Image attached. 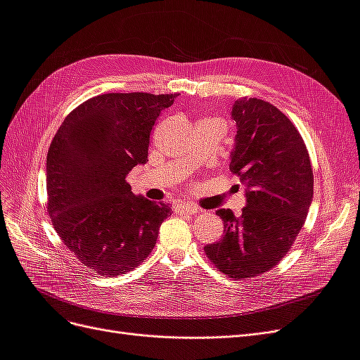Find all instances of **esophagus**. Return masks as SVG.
Wrapping results in <instances>:
<instances>
[{
  "label": "esophagus",
  "mask_w": 360,
  "mask_h": 360,
  "mask_svg": "<svg viewBox=\"0 0 360 360\" xmlns=\"http://www.w3.org/2000/svg\"><path fill=\"white\" fill-rule=\"evenodd\" d=\"M177 212L179 213H186V214H195L200 212V207L197 204L193 202H183V204H179L177 205Z\"/></svg>",
  "instance_id": "34e87169"
}]
</instances>
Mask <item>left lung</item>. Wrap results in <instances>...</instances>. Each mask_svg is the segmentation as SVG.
<instances>
[{"label": "left lung", "mask_w": 360, "mask_h": 360, "mask_svg": "<svg viewBox=\"0 0 360 360\" xmlns=\"http://www.w3.org/2000/svg\"><path fill=\"white\" fill-rule=\"evenodd\" d=\"M231 117L237 135L230 169L240 177L246 207L238 217L230 209L216 212L224 236L204 250L224 275L245 279L287 255L308 216L314 176L299 130L276 106L242 97Z\"/></svg>", "instance_id": "1"}]
</instances>
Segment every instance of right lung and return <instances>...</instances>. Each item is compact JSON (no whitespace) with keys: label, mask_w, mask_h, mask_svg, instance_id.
Returning <instances> with one entry per match:
<instances>
[{"label":"right lung","mask_w":360,"mask_h":360,"mask_svg":"<svg viewBox=\"0 0 360 360\" xmlns=\"http://www.w3.org/2000/svg\"><path fill=\"white\" fill-rule=\"evenodd\" d=\"M177 94L108 93L64 118L46 158L48 213L82 264L103 276L136 267L153 250L168 204L136 197L129 171L147 162L150 134Z\"/></svg>","instance_id":"obj_1"}]
</instances>
